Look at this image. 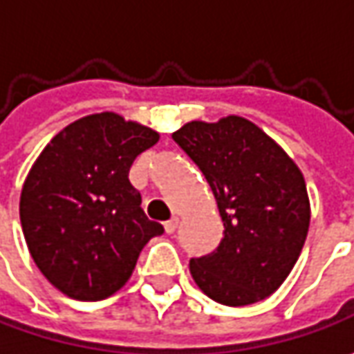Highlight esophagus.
Listing matches in <instances>:
<instances>
[{
	"label": "esophagus",
	"instance_id": "obj_1",
	"mask_svg": "<svg viewBox=\"0 0 354 354\" xmlns=\"http://www.w3.org/2000/svg\"><path fill=\"white\" fill-rule=\"evenodd\" d=\"M177 226H179V218H171L167 223H163V228H165L167 234H173L177 230Z\"/></svg>",
	"mask_w": 354,
	"mask_h": 354
}]
</instances>
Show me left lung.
Wrapping results in <instances>:
<instances>
[{"label":"left lung","instance_id":"1","mask_svg":"<svg viewBox=\"0 0 354 354\" xmlns=\"http://www.w3.org/2000/svg\"><path fill=\"white\" fill-rule=\"evenodd\" d=\"M203 171L225 223V238L189 270L223 306L262 301L290 276L309 230L306 179L266 131L240 116L189 122L173 133Z\"/></svg>","mask_w":354,"mask_h":354}]
</instances>
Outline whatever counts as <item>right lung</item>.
Returning <instances> with one entry per match:
<instances>
[{"instance_id": "1", "label": "right lung", "mask_w": 354, "mask_h": 354, "mask_svg": "<svg viewBox=\"0 0 354 354\" xmlns=\"http://www.w3.org/2000/svg\"><path fill=\"white\" fill-rule=\"evenodd\" d=\"M157 140L151 128L102 112L68 124L37 157L21 191V226L37 268L64 295L110 297L143 246L163 234L128 179Z\"/></svg>"}]
</instances>
